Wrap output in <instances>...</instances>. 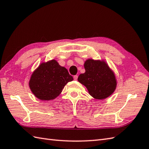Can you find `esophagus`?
<instances>
[{"label": "esophagus", "instance_id": "34e87169", "mask_svg": "<svg viewBox=\"0 0 149 149\" xmlns=\"http://www.w3.org/2000/svg\"><path fill=\"white\" fill-rule=\"evenodd\" d=\"M77 79H78V75H74V79L75 80V81H77Z\"/></svg>", "mask_w": 149, "mask_h": 149}]
</instances>
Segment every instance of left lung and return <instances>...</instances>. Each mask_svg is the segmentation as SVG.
<instances>
[{
	"label": "left lung",
	"mask_w": 149,
	"mask_h": 149,
	"mask_svg": "<svg viewBox=\"0 0 149 149\" xmlns=\"http://www.w3.org/2000/svg\"><path fill=\"white\" fill-rule=\"evenodd\" d=\"M84 68L85 73L79 75L78 81L86 87L91 96L102 100L114 92L115 77L105 62L89 59L85 62Z\"/></svg>",
	"instance_id": "1"
}]
</instances>
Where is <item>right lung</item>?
<instances>
[{
    "mask_svg": "<svg viewBox=\"0 0 149 149\" xmlns=\"http://www.w3.org/2000/svg\"><path fill=\"white\" fill-rule=\"evenodd\" d=\"M72 81L73 77L66 68L53 60L41 64L33 72L29 87L36 97L49 101L58 96L67 83Z\"/></svg>",
    "mask_w": 149,
    "mask_h": 149,
    "instance_id": "right-lung-1",
    "label": "right lung"
}]
</instances>
